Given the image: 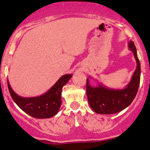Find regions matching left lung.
Returning a JSON list of instances; mask_svg holds the SVG:
<instances>
[{"instance_id":"left-lung-1","label":"left lung","mask_w":150,"mask_h":150,"mask_svg":"<svg viewBox=\"0 0 150 150\" xmlns=\"http://www.w3.org/2000/svg\"><path fill=\"white\" fill-rule=\"evenodd\" d=\"M127 47L133 53L137 67L125 87L122 88H108L98 81H97V86H93L91 85L89 81V78L93 79V77L87 79V98L91 108L96 113L113 114L122 111L132 103L136 96L140 81V63L133 42L129 41Z\"/></svg>"}]
</instances>
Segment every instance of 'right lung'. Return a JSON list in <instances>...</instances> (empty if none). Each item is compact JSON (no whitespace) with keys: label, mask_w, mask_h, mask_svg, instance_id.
Masks as SVG:
<instances>
[{"label":"right lung","mask_w":150,"mask_h":150,"mask_svg":"<svg viewBox=\"0 0 150 150\" xmlns=\"http://www.w3.org/2000/svg\"><path fill=\"white\" fill-rule=\"evenodd\" d=\"M71 77L72 74L63 75L46 93L39 96H21L13 90L8 80V90L15 103L25 113L35 118H50L56 115L59 110L62 88Z\"/></svg>","instance_id":"right-lung-1"}]
</instances>
